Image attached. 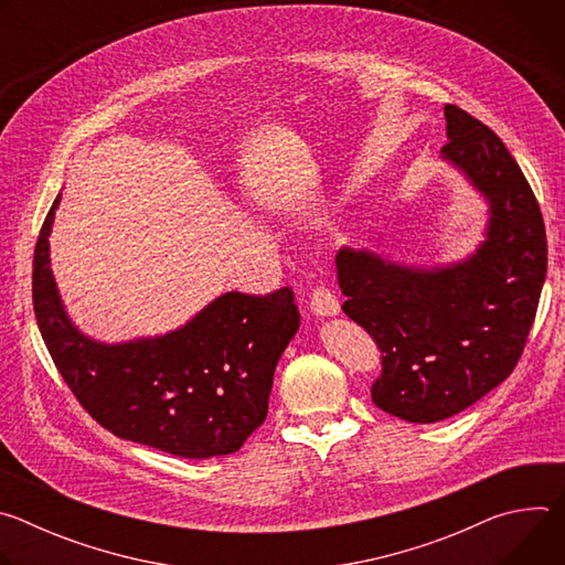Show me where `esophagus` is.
Instances as JSON below:
<instances>
[{
  "label": "esophagus",
  "instance_id": "esophagus-1",
  "mask_svg": "<svg viewBox=\"0 0 565 565\" xmlns=\"http://www.w3.org/2000/svg\"><path fill=\"white\" fill-rule=\"evenodd\" d=\"M310 310L319 317H333L340 312V301L335 299V295L329 288L319 286L310 295Z\"/></svg>",
  "mask_w": 565,
  "mask_h": 565
}]
</instances>
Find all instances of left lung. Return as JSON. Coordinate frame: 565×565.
<instances>
[{"instance_id": "1", "label": "left lung", "mask_w": 565, "mask_h": 565, "mask_svg": "<svg viewBox=\"0 0 565 565\" xmlns=\"http://www.w3.org/2000/svg\"><path fill=\"white\" fill-rule=\"evenodd\" d=\"M445 120L440 158L490 205L476 253L438 268L349 246L335 257L342 310L382 351L373 402L420 425L460 414L514 371L547 270L543 216L514 156L456 105Z\"/></svg>"}]
</instances>
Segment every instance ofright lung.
Wrapping results in <instances>:
<instances>
[{
  "label": "right lung",
  "instance_id": "add662e5",
  "mask_svg": "<svg viewBox=\"0 0 565 565\" xmlns=\"http://www.w3.org/2000/svg\"><path fill=\"white\" fill-rule=\"evenodd\" d=\"M60 194L33 257V308L44 344L89 416L114 436L181 458L236 451L266 420L275 366L299 329L290 288L225 292L185 327L120 344L96 342L64 310L49 257Z\"/></svg>",
  "mask_w": 565,
  "mask_h": 565
}]
</instances>
